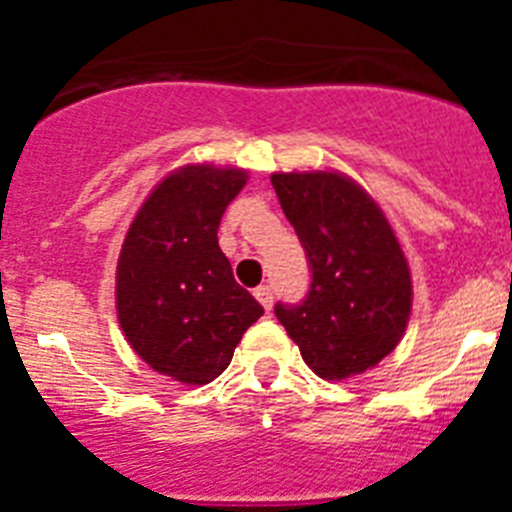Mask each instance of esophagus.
I'll return each instance as SVG.
<instances>
[{
  "label": "esophagus",
  "instance_id": "1",
  "mask_svg": "<svg viewBox=\"0 0 512 512\" xmlns=\"http://www.w3.org/2000/svg\"><path fill=\"white\" fill-rule=\"evenodd\" d=\"M253 297L261 302V307H264L266 312L271 310V302H274V295H271V287L269 284H261V287L253 289Z\"/></svg>",
  "mask_w": 512,
  "mask_h": 512
}]
</instances>
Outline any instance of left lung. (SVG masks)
<instances>
[{
    "label": "left lung",
    "instance_id": "8db88e82",
    "mask_svg": "<svg viewBox=\"0 0 512 512\" xmlns=\"http://www.w3.org/2000/svg\"><path fill=\"white\" fill-rule=\"evenodd\" d=\"M271 184L310 261L305 302L274 307L320 379L364 374L408 328L413 279L382 207L338 171H279Z\"/></svg>",
    "mask_w": 512,
    "mask_h": 512
}]
</instances>
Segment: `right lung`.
Returning a JSON list of instances; mask_svg holds the SVG:
<instances>
[{"mask_svg": "<svg viewBox=\"0 0 512 512\" xmlns=\"http://www.w3.org/2000/svg\"><path fill=\"white\" fill-rule=\"evenodd\" d=\"M243 169L187 164L158 182L122 241L115 305L130 348L158 374L207 384L228 369L264 307L233 279L217 246Z\"/></svg>", "mask_w": 512, "mask_h": 512, "instance_id": "obj_1", "label": "right lung"}]
</instances>
